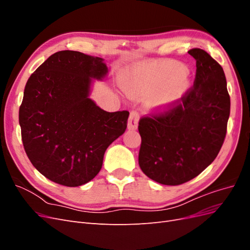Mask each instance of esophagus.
Listing matches in <instances>:
<instances>
[{
	"label": "esophagus",
	"instance_id": "esophagus-1",
	"mask_svg": "<svg viewBox=\"0 0 250 250\" xmlns=\"http://www.w3.org/2000/svg\"><path fill=\"white\" fill-rule=\"evenodd\" d=\"M138 124H139V113L137 111H131L129 120H128V125H127L128 129L130 130L137 129Z\"/></svg>",
	"mask_w": 250,
	"mask_h": 250
}]
</instances>
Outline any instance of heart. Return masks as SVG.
<instances>
[{
    "mask_svg": "<svg viewBox=\"0 0 250 250\" xmlns=\"http://www.w3.org/2000/svg\"><path fill=\"white\" fill-rule=\"evenodd\" d=\"M123 87L133 99H150L151 107L168 110L177 105L191 87L188 67L172 60L145 62L126 75Z\"/></svg>",
    "mask_w": 250,
    "mask_h": 250,
    "instance_id": "heart-1",
    "label": "heart"
}]
</instances>
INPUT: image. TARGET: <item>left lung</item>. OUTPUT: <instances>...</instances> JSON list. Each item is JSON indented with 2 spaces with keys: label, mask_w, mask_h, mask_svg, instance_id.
Here are the masks:
<instances>
[{
  "label": "left lung",
  "mask_w": 250,
  "mask_h": 250,
  "mask_svg": "<svg viewBox=\"0 0 250 250\" xmlns=\"http://www.w3.org/2000/svg\"><path fill=\"white\" fill-rule=\"evenodd\" d=\"M196 60L193 87L177 105L139 122V165L152 180L178 186L198 176L214 162L226 135L230 98L222 66L204 50Z\"/></svg>",
  "instance_id": "8db88e82"
}]
</instances>
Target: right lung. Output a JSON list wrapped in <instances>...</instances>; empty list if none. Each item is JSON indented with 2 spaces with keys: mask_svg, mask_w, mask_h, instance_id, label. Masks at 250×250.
<instances>
[{
  "mask_svg": "<svg viewBox=\"0 0 250 250\" xmlns=\"http://www.w3.org/2000/svg\"><path fill=\"white\" fill-rule=\"evenodd\" d=\"M108 73L104 59L59 51L28 79L20 106L21 141L44 177L65 187L92 180L104 153L127 127V110L108 112L90 99L93 79Z\"/></svg>",
  "mask_w": 250,
  "mask_h": 250,
  "instance_id": "obj_1",
  "label": "right lung"
}]
</instances>
